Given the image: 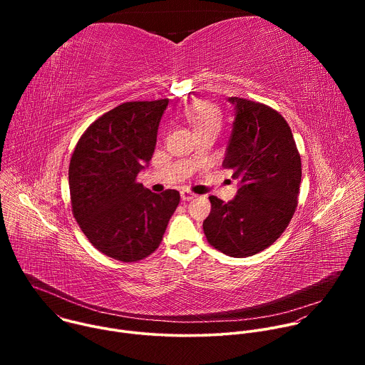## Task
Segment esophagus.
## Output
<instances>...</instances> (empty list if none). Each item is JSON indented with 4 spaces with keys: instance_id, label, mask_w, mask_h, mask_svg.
I'll list each match as a JSON object with an SVG mask.
<instances>
[{
    "instance_id": "34e87169",
    "label": "esophagus",
    "mask_w": 365,
    "mask_h": 365,
    "mask_svg": "<svg viewBox=\"0 0 365 365\" xmlns=\"http://www.w3.org/2000/svg\"><path fill=\"white\" fill-rule=\"evenodd\" d=\"M180 197H182V200H192L193 197H196V195H195L193 192L187 190V189H183V190L180 192Z\"/></svg>"
}]
</instances>
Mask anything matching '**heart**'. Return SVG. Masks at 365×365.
Instances as JSON below:
<instances>
[{
    "label": "heart",
    "instance_id": "1",
    "mask_svg": "<svg viewBox=\"0 0 365 365\" xmlns=\"http://www.w3.org/2000/svg\"><path fill=\"white\" fill-rule=\"evenodd\" d=\"M186 117L193 125L196 133L205 130L221 128V114L220 111L207 102H195L186 108Z\"/></svg>",
    "mask_w": 365,
    "mask_h": 365
}]
</instances>
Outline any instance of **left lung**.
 Returning a JSON list of instances; mask_svg holds the SVG:
<instances>
[{
    "label": "left lung",
    "instance_id": "8db88e82",
    "mask_svg": "<svg viewBox=\"0 0 365 365\" xmlns=\"http://www.w3.org/2000/svg\"><path fill=\"white\" fill-rule=\"evenodd\" d=\"M235 120L222 166L240 187L232 200L210 196L203 221L207 242L231 257L270 247L287 228L297 206L302 162L292 130L273 108L231 96Z\"/></svg>",
    "mask_w": 365,
    "mask_h": 365
}]
</instances>
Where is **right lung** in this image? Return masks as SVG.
<instances>
[{"label": "right lung", "mask_w": 365, "mask_h": 365, "mask_svg": "<svg viewBox=\"0 0 365 365\" xmlns=\"http://www.w3.org/2000/svg\"><path fill=\"white\" fill-rule=\"evenodd\" d=\"M169 99L124 102L95 120L69 165L72 212L89 242L134 263L159 248L180 202L175 189L158 195L137 183L151 160Z\"/></svg>", "instance_id": "right-lung-1"}]
</instances>
